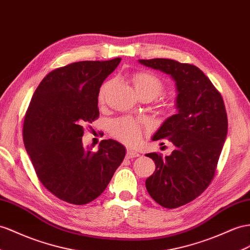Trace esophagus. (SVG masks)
Returning <instances> with one entry per match:
<instances>
[{"label":"esophagus","mask_w":250,"mask_h":250,"mask_svg":"<svg viewBox=\"0 0 250 250\" xmlns=\"http://www.w3.org/2000/svg\"><path fill=\"white\" fill-rule=\"evenodd\" d=\"M139 156V153L137 151H134L132 149H127L126 150V157L127 158H135Z\"/></svg>","instance_id":"obj_1"}]
</instances>
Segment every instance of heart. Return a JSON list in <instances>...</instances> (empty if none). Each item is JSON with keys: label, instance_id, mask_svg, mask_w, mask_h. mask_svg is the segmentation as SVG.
Masks as SVG:
<instances>
[{"label": "heart", "instance_id": "1", "mask_svg": "<svg viewBox=\"0 0 250 250\" xmlns=\"http://www.w3.org/2000/svg\"><path fill=\"white\" fill-rule=\"evenodd\" d=\"M131 81L139 98L146 97L152 100L158 97L165 89V83L162 78H159L157 75L150 72L134 73L131 76ZM112 85V80H107L101 85L98 94V100L100 104H104L105 101L106 95ZM142 132V125L130 118H118L113 120L110 124V133L112 134V136L125 144H137L140 140Z\"/></svg>", "mask_w": 250, "mask_h": 250}]
</instances>
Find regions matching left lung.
Listing matches in <instances>:
<instances>
[{"label": "left lung", "instance_id": "obj_1", "mask_svg": "<svg viewBox=\"0 0 250 250\" xmlns=\"http://www.w3.org/2000/svg\"><path fill=\"white\" fill-rule=\"evenodd\" d=\"M170 75L175 81L177 114L167 118L152 140L167 139L175 146L171 155L146 154L156 169L146 187L157 204L173 209L193 201L213 180L228 120L220 92L202 70L171 59L138 60Z\"/></svg>", "mask_w": 250, "mask_h": 250}]
</instances>
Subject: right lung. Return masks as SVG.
Instances as JSON below:
<instances>
[{
    "instance_id": "1",
    "label": "right lung",
    "mask_w": 250,
    "mask_h": 250,
    "mask_svg": "<svg viewBox=\"0 0 250 250\" xmlns=\"http://www.w3.org/2000/svg\"><path fill=\"white\" fill-rule=\"evenodd\" d=\"M120 61H80L56 68L30 100L25 149L43 186L64 202L84 205L97 198L125 158V146L116 140H101L97 152L82 145L83 125L99 117V88Z\"/></svg>"
}]
</instances>
